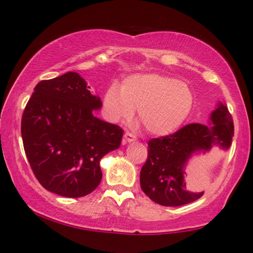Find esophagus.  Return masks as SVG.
<instances>
[{
    "instance_id": "34e87169",
    "label": "esophagus",
    "mask_w": 253,
    "mask_h": 253,
    "mask_svg": "<svg viewBox=\"0 0 253 253\" xmlns=\"http://www.w3.org/2000/svg\"><path fill=\"white\" fill-rule=\"evenodd\" d=\"M132 142H136V136L132 134V132L126 131L125 135H124V144L132 143Z\"/></svg>"
}]
</instances>
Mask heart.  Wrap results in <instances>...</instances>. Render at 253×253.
Returning <instances> with one entry per match:
<instances>
[{
	"instance_id": "b5f03b06",
	"label": "heart",
	"mask_w": 253,
	"mask_h": 253,
	"mask_svg": "<svg viewBox=\"0 0 253 253\" xmlns=\"http://www.w3.org/2000/svg\"><path fill=\"white\" fill-rule=\"evenodd\" d=\"M194 95L186 84L158 74L127 77L119 89L110 85L104 96L107 116L113 122L130 119L138 108L139 123L154 135L172 134L190 116Z\"/></svg>"
}]
</instances>
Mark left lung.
Listing matches in <instances>:
<instances>
[{
	"mask_svg": "<svg viewBox=\"0 0 253 253\" xmlns=\"http://www.w3.org/2000/svg\"><path fill=\"white\" fill-rule=\"evenodd\" d=\"M212 125L188 124L169 136L148 142L147 161L140 170V187L149 199L164 207H179L203 195L186 190L184 175L191 156L213 145L228 149L234 134L233 119L222 102L212 111Z\"/></svg>",
	"mask_w": 253,
	"mask_h": 253,
	"instance_id": "8db88e82",
	"label": "left lung"
}]
</instances>
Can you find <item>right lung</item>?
Returning <instances> with one entry per match:
<instances>
[{"mask_svg": "<svg viewBox=\"0 0 253 253\" xmlns=\"http://www.w3.org/2000/svg\"><path fill=\"white\" fill-rule=\"evenodd\" d=\"M89 88L77 72L42 80L21 122L33 174L45 190L66 198H81L99 185V162L123 138L121 127L93 115L102 102Z\"/></svg>", "mask_w": 253, "mask_h": 253, "instance_id": "obj_1", "label": "right lung"}]
</instances>
